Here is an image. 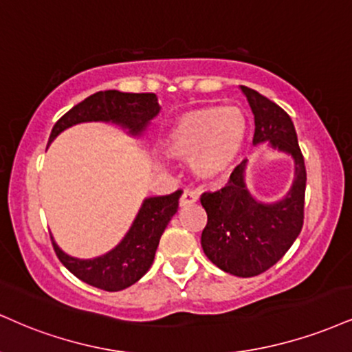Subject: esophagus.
<instances>
[{
  "mask_svg": "<svg viewBox=\"0 0 352 352\" xmlns=\"http://www.w3.org/2000/svg\"><path fill=\"white\" fill-rule=\"evenodd\" d=\"M198 200L197 193L192 192V190H185L184 193H182L180 197V206H190V205H195Z\"/></svg>",
  "mask_w": 352,
  "mask_h": 352,
  "instance_id": "esophagus-1",
  "label": "esophagus"
}]
</instances>
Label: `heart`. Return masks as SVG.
<instances>
[{"label": "heart", "mask_w": 352, "mask_h": 352, "mask_svg": "<svg viewBox=\"0 0 352 352\" xmlns=\"http://www.w3.org/2000/svg\"><path fill=\"white\" fill-rule=\"evenodd\" d=\"M248 138V118L236 107H205L173 122L164 139L168 155L192 160L203 180H218L232 170Z\"/></svg>", "instance_id": "1"}]
</instances>
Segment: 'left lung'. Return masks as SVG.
<instances>
[{"mask_svg": "<svg viewBox=\"0 0 352 352\" xmlns=\"http://www.w3.org/2000/svg\"><path fill=\"white\" fill-rule=\"evenodd\" d=\"M241 90L256 122L252 142L257 146L269 141L274 149L290 154L295 160V180L282 201L261 203L245 188L248 160H243L221 190L201 195L200 201L208 214L201 248L224 272L254 277L277 264L302 231L307 170L289 114L252 88Z\"/></svg>", "mask_w": 352, "mask_h": 352, "instance_id": "8db88e82", "label": "left lung"}]
</instances>
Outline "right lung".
<instances>
[{
	"label": "right lung",
	"instance_id": "add662e5",
	"mask_svg": "<svg viewBox=\"0 0 352 352\" xmlns=\"http://www.w3.org/2000/svg\"><path fill=\"white\" fill-rule=\"evenodd\" d=\"M159 111L160 104L155 93L98 91L75 104L55 122L49 144L63 129L87 121H111L128 128L131 134H139ZM180 195L182 190H177L165 197L144 200L128 234L104 256L90 261L75 259L62 252L50 238L54 251L62 264L88 285L107 292L128 289L151 269L160 236L179 210Z\"/></svg>",
	"mask_w": 352,
	"mask_h": 352
}]
</instances>
